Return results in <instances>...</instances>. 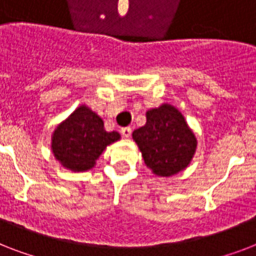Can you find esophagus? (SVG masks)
Listing matches in <instances>:
<instances>
[{
    "mask_svg": "<svg viewBox=\"0 0 256 256\" xmlns=\"http://www.w3.org/2000/svg\"><path fill=\"white\" fill-rule=\"evenodd\" d=\"M120 132H122V136L124 138H128V136H132V128H120Z\"/></svg>",
    "mask_w": 256,
    "mask_h": 256,
    "instance_id": "1",
    "label": "esophagus"
}]
</instances>
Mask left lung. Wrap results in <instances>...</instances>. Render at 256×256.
<instances>
[{
	"label": "left lung",
	"mask_w": 256,
	"mask_h": 256,
	"mask_svg": "<svg viewBox=\"0 0 256 256\" xmlns=\"http://www.w3.org/2000/svg\"><path fill=\"white\" fill-rule=\"evenodd\" d=\"M146 124L132 132L144 164L160 176H171L186 168L192 160L196 138L184 116L171 104L146 112Z\"/></svg>",
	"instance_id": "8db88e82"
}]
</instances>
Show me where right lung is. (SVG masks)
Instances as JSON below:
<instances>
[{
	"mask_svg": "<svg viewBox=\"0 0 256 256\" xmlns=\"http://www.w3.org/2000/svg\"><path fill=\"white\" fill-rule=\"evenodd\" d=\"M120 138V132L104 130L100 116L86 106H80L57 126L52 138V148L64 168L86 171L96 164L108 144Z\"/></svg>",
	"mask_w": 256,
	"mask_h": 256,
	"instance_id": "1",
	"label": "right lung"
}]
</instances>
